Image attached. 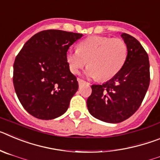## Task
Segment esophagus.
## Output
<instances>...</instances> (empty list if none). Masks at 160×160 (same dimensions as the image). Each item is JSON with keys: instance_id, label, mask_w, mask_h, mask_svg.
<instances>
[{"instance_id": "1", "label": "esophagus", "mask_w": 160, "mask_h": 160, "mask_svg": "<svg viewBox=\"0 0 160 160\" xmlns=\"http://www.w3.org/2000/svg\"><path fill=\"white\" fill-rule=\"evenodd\" d=\"M78 81L79 86H82L83 84H89V83L87 82L84 81L83 79H81V78H78Z\"/></svg>"}]
</instances>
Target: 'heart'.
<instances>
[{"mask_svg":"<svg viewBox=\"0 0 160 160\" xmlns=\"http://www.w3.org/2000/svg\"><path fill=\"white\" fill-rule=\"evenodd\" d=\"M128 56V46L122 38L90 36L82 41L78 49L66 53L70 69L78 73L87 66V75L100 81L112 78L123 66Z\"/></svg>","mask_w":160,"mask_h":160,"instance_id":"heart-1","label":"heart"}]
</instances>
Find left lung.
I'll return each mask as SVG.
<instances>
[{
  "instance_id": "left-lung-1",
  "label": "left lung",
  "mask_w": 160,
  "mask_h": 160,
  "mask_svg": "<svg viewBox=\"0 0 160 160\" xmlns=\"http://www.w3.org/2000/svg\"><path fill=\"white\" fill-rule=\"evenodd\" d=\"M128 56L116 75L102 85H92L87 99L91 115L103 122L118 123L135 114L150 84L149 58L136 38L123 32Z\"/></svg>"
}]
</instances>
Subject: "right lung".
Here are the masks:
<instances>
[{"label":"right lung","mask_w":160,"mask_h":160,"mask_svg":"<svg viewBox=\"0 0 160 160\" xmlns=\"http://www.w3.org/2000/svg\"><path fill=\"white\" fill-rule=\"evenodd\" d=\"M82 33L47 29L25 42L13 64L12 82L22 107L39 119L58 118L77 92V78L66 61L68 49Z\"/></svg>","instance_id":"add662e5"}]
</instances>
